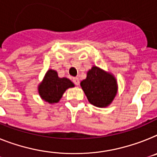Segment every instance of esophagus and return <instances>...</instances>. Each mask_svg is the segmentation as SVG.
Segmentation results:
<instances>
[{
  "instance_id": "1",
  "label": "esophagus",
  "mask_w": 157,
  "mask_h": 157,
  "mask_svg": "<svg viewBox=\"0 0 157 157\" xmlns=\"http://www.w3.org/2000/svg\"><path fill=\"white\" fill-rule=\"evenodd\" d=\"M72 82L74 83L76 85H80V80H79L77 77H74V78L72 79Z\"/></svg>"
}]
</instances>
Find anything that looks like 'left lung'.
<instances>
[{"label":"left lung","mask_w":157,"mask_h":157,"mask_svg":"<svg viewBox=\"0 0 157 157\" xmlns=\"http://www.w3.org/2000/svg\"><path fill=\"white\" fill-rule=\"evenodd\" d=\"M81 86L89 102L100 108L106 107L111 103L117 91L114 76L96 66L88 72Z\"/></svg>","instance_id":"8db88e82"}]
</instances>
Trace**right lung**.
Wrapping results in <instances>:
<instances>
[{
  "instance_id": "1",
  "label": "right lung",
  "mask_w": 157,
  "mask_h": 157,
  "mask_svg": "<svg viewBox=\"0 0 157 157\" xmlns=\"http://www.w3.org/2000/svg\"><path fill=\"white\" fill-rule=\"evenodd\" d=\"M74 87L68 79L59 78L56 71L50 69L47 72L43 82L39 85V94L43 100L50 104L56 103L60 100L67 89Z\"/></svg>"
}]
</instances>
